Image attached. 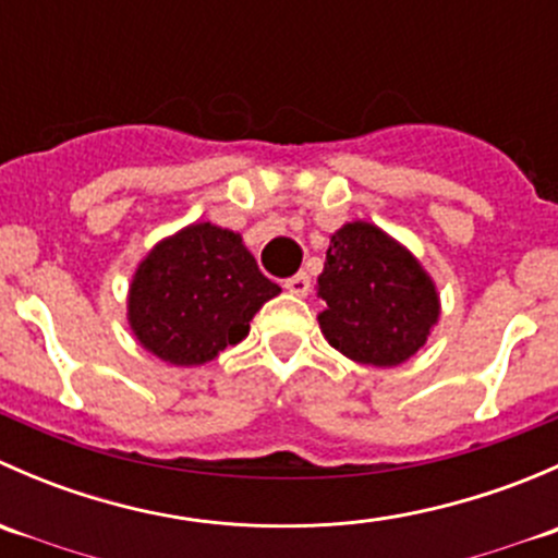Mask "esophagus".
I'll return each instance as SVG.
<instances>
[{"instance_id": "esophagus-1", "label": "esophagus", "mask_w": 558, "mask_h": 558, "mask_svg": "<svg viewBox=\"0 0 558 558\" xmlns=\"http://www.w3.org/2000/svg\"><path fill=\"white\" fill-rule=\"evenodd\" d=\"M283 289L296 296H307V291H311V278H307V272H296L283 280Z\"/></svg>"}]
</instances>
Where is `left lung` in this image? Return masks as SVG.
I'll return each mask as SVG.
<instances>
[{
	"label": "left lung",
	"mask_w": 558,
	"mask_h": 558,
	"mask_svg": "<svg viewBox=\"0 0 558 558\" xmlns=\"http://www.w3.org/2000/svg\"><path fill=\"white\" fill-rule=\"evenodd\" d=\"M318 324L331 348L359 364L397 367L426 342L440 315L435 283L386 232L364 221L331 234Z\"/></svg>",
	"instance_id": "1"
}]
</instances>
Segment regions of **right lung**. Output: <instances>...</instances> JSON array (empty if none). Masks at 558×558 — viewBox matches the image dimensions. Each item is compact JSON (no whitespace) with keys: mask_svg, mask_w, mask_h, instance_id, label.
Returning a JSON list of instances; mask_svg holds the SVG:
<instances>
[{"mask_svg":"<svg viewBox=\"0 0 558 558\" xmlns=\"http://www.w3.org/2000/svg\"><path fill=\"white\" fill-rule=\"evenodd\" d=\"M280 286L264 278L240 234L194 223L145 256L129 289V324L161 362L194 367L238 345Z\"/></svg>","mask_w":558,"mask_h":558,"instance_id":"obj_1","label":"right lung"}]
</instances>
